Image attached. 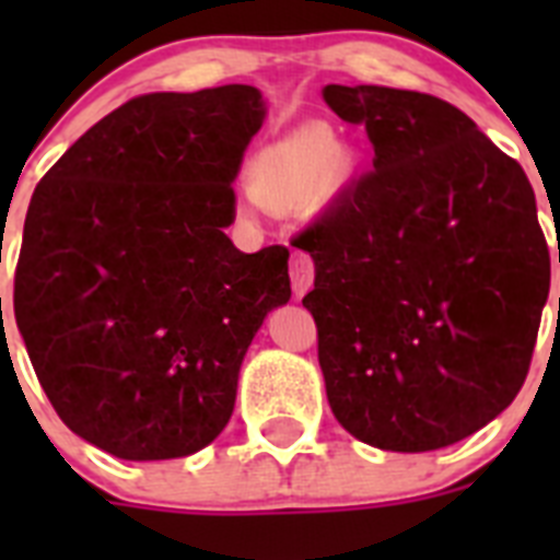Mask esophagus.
<instances>
[{
	"label": "esophagus",
	"instance_id": "obj_1",
	"mask_svg": "<svg viewBox=\"0 0 560 560\" xmlns=\"http://www.w3.org/2000/svg\"><path fill=\"white\" fill-rule=\"evenodd\" d=\"M311 283H314V260L305 252H296L291 257V289L296 296H303L311 289Z\"/></svg>",
	"mask_w": 560,
	"mask_h": 560
}]
</instances>
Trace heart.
<instances>
[{"instance_id":"obj_1","label":"heart","mask_w":560,"mask_h":560,"mask_svg":"<svg viewBox=\"0 0 560 560\" xmlns=\"http://www.w3.org/2000/svg\"><path fill=\"white\" fill-rule=\"evenodd\" d=\"M355 160L323 122H305L264 145L249 162V185L269 207H294L323 190H339ZM255 205V201H249Z\"/></svg>"}]
</instances>
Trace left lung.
<instances>
[{
  "label": "left lung",
  "instance_id": "obj_1",
  "mask_svg": "<svg viewBox=\"0 0 560 560\" xmlns=\"http://www.w3.org/2000/svg\"><path fill=\"white\" fill-rule=\"evenodd\" d=\"M323 97L375 151L296 237L328 404L368 446L446 448L511 407L530 370L550 294L536 196L452 103L339 83Z\"/></svg>",
  "mask_w": 560,
  "mask_h": 560
}]
</instances>
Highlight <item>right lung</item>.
<instances>
[{
  "label": "right lung",
  "instance_id": "right-lung-1",
  "mask_svg": "<svg viewBox=\"0 0 560 560\" xmlns=\"http://www.w3.org/2000/svg\"><path fill=\"white\" fill-rule=\"evenodd\" d=\"M264 117L244 83L133 97L30 199L19 334L58 418L114 457H187L219 438L252 339L289 303V249L246 255L224 232Z\"/></svg>",
  "mask_w": 560,
  "mask_h": 560
}]
</instances>
